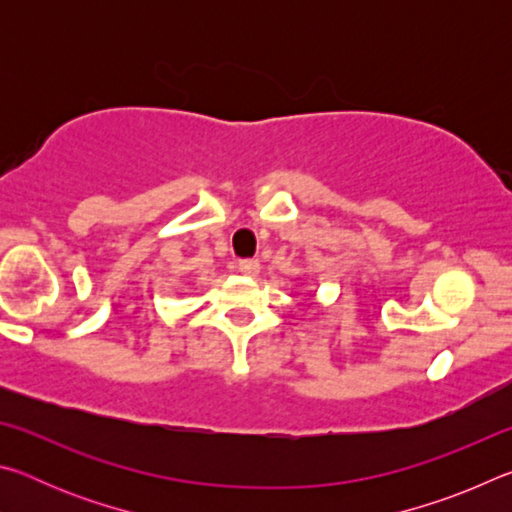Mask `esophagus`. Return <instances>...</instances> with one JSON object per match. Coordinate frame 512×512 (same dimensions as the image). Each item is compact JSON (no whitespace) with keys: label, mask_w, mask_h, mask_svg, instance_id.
Instances as JSON below:
<instances>
[{"label":"esophagus","mask_w":512,"mask_h":512,"mask_svg":"<svg viewBox=\"0 0 512 512\" xmlns=\"http://www.w3.org/2000/svg\"><path fill=\"white\" fill-rule=\"evenodd\" d=\"M237 271L244 273V275L255 277L259 273V262H257V259H239Z\"/></svg>","instance_id":"esophagus-1"}]
</instances>
